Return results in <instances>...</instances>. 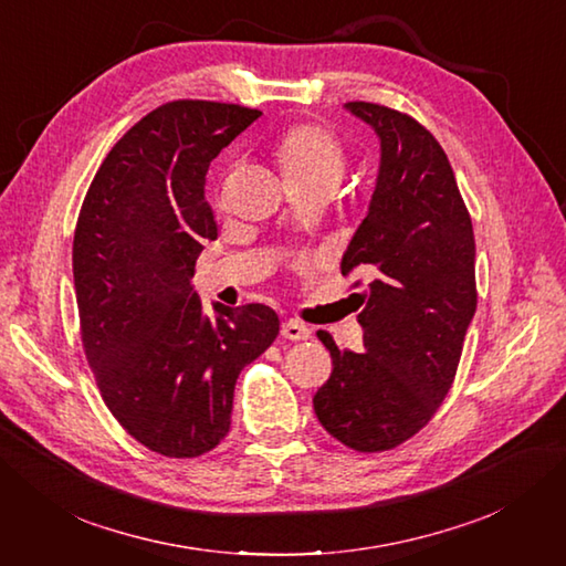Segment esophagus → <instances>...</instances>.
<instances>
[{
	"instance_id": "obj_1",
	"label": "esophagus",
	"mask_w": 566,
	"mask_h": 566,
	"mask_svg": "<svg viewBox=\"0 0 566 566\" xmlns=\"http://www.w3.org/2000/svg\"><path fill=\"white\" fill-rule=\"evenodd\" d=\"M281 335L285 337V339H310L312 337V328L310 325H304L302 321H295V318H290V321H285L283 325H281Z\"/></svg>"
}]
</instances>
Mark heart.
<instances>
[{
	"mask_svg": "<svg viewBox=\"0 0 566 566\" xmlns=\"http://www.w3.org/2000/svg\"><path fill=\"white\" fill-rule=\"evenodd\" d=\"M276 160L287 184L333 188L347 167V153L337 136L323 125L290 127L276 144Z\"/></svg>",
	"mask_w": 566,
	"mask_h": 566,
	"instance_id": "obj_1",
	"label": "heart"
}]
</instances>
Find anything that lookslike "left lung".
<instances>
[{"label": "left lung", "instance_id": "8db88e82", "mask_svg": "<svg viewBox=\"0 0 566 566\" xmlns=\"http://www.w3.org/2000/svg\"><path fill=\"white\" fill-rule=\"evenodd\" d=\"M345 108L380 139L368 214L339 266L370 279L358 295L366 349L316 333L333 373L314 410L345 447L378 453L418 434L453 385L476 310L474 231L447 153L418 119L366 101Z\"/></svg>", "mask_w": 566, "mask_h": 566}]
</instances>
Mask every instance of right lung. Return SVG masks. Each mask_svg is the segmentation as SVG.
<instances>
[{"label":"right lung","mask_w":566,"mask_h":566,"mask_svg":"<svg viewBox=\"0 0 566 566\" xmlns=\"http://www.w3.org/2000/svg\"><path fill=\"white\" fill-rule=\"evenodd\" d=\"M262 113L169 101L101 163L73 241L82 347L106 406L146 449L198 458L229 434L241 370L279 335L264 304L205 316L196 260L217 238L210 163Z\"/></svg>","instance_id":"right-lung-1"}]
</instances>
